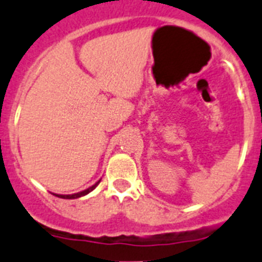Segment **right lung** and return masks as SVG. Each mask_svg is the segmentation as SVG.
<instances>
[{"mask_svg": "<svg viewBox=\"0 0 262 262\" xmlns=\"http://www.w3.org/2000/svg\"><path fill=\"white\" fill-rule=\"evenodd\" d=\"M99 183H100V181L96 182L95 185L91 186V187L87 188V190L80 191V192H77V194H72V195H58V194H54V195H56V196H58V198H63V199H76V198H80V196H84V195L90 194L91 191L95 190V188H96V186L99 185Z\"/></svg>", "mask_w": 262, "mask_h": 262, "instance_id": "add662e5", "label": "right lung"}]
</instances>
